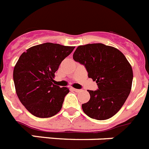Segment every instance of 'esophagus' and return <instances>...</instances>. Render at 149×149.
<instances>
[{
    "instance_id": "esophagus-1",
    "label": "esophagus",
    "mask_w": 149,
    "mask_h": 149,
    "mask_svg": "<svg viewBox=\"0 0 149 149\" xmlns=\"http://www.w3.org/2000/svg\"><path fill=\"white\" fill-rule=\"evenodd\" d=\"M73 89L74 91V92H76V93H80V92H81V89H74V88H73Z\"/></svg>"
}]
</instances>
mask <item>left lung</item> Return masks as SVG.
I'll return each instance as SVG.
<instances>
[{"instance_id": "left-lung-1", "label": "left lung", "mask_w": 149, "mask_h": 149, "mask_svg": "<svg viewBox=\"0 0 149 149\" xmlns=\"http://www.w3.org/2000/svg\"><path fill=\"white\" fill-rule=\"evenodd\" d=\"M73 59L84 65L88 77L97 83L98 89L88 90L90 99L82 104L84 112L97 120L113 116L131 93L133 70L125 55L114 47L101 43L80 45Z\"/></svg>"}]
</instances>
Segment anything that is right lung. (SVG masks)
<instances>
[{"instance_id":"1","label":"right lung","mask_w":149,"mask_h":149,"mask_svg":"<svg viewBox=\"0 0 149 149\" xmlns=\"http://www.w3.org/2000/svg\"><path fill=\"white\" fill-rule=\"evenodd\" d=\"M74 48L46 42L28 48L18 59L13 70L16 94L35 116L49 118L61 110L69 89L53 84L54 73Z\"/></svg>"}]
</instances>
